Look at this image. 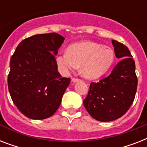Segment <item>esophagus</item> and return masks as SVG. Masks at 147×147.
<instances>
[{"mask_svg": "<svg viewBox=\"0 0 147 147\" xmlns=\"http://www.w3.org/2000/svg\"><path fill=\"white\" fill-rule=\"evenodd\" d=\"M78 81H80V79H78V78H71V82L76 83V82H77Z\"/></svg>", "mask_w": 147, "mask_h": 147, "instance_id": "34e87169", "label": "esophagus"}]
</instances>
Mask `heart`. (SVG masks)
Masks as SVG:
<instances>
[{
  "label": "heart",
  "instance_id": "1",
  "mask_svg": "<svg viewBox=\"0 0 147 147\" xmlns=\"http://www.w3.org/2000/svg\"><path fill=\"white\" fill-rule=\"evenodd\" d=\"M114 58V51L110 47L87 41L70 45L67 51L56 56L55 61L63 73L81 66V74L84 78L96 79L111 69Z\"/></svg>",
  "mask_w": 147,
  "mask_h": 147
}]
</instances>
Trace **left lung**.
<instances>
[{
  "label": "left lung",
  "instance_id": "obj_1",
  "mask_svg": "<svg viewBox=\"0 0 147 147\" xmlns=\"http://www.w3.org/2000/svg\"><path fill=\"white\" fill-rule=\"evenodd\" d=\"M112 44L116 57L121 61L107 78L90 84L88 94L83 100L90 115L102 122L123 116L134 102L137 92L135 62L130 50L116 40H112Z\"/></svg>",
  "mask_w": 147,
  "mask_h": 147
}]
</instances>
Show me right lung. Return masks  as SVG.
<instances>
[{"label":"right lung","mask_w":147,"mask_h":147,"mask_svg":"<svg viewBox=\"0 0 147 147\" xmlns=\"http://www.w3.org/2000/svg\"><path fill=\"white\" fill-rule=\"evenodd\" d=\"M65 38L55 33L32 36L20 42L10 59L8 89L25 116L43 120L59 107L70 78L58 72L55 55Z\"/></svg>","instance_id":"add662e5"}]
</instances>
